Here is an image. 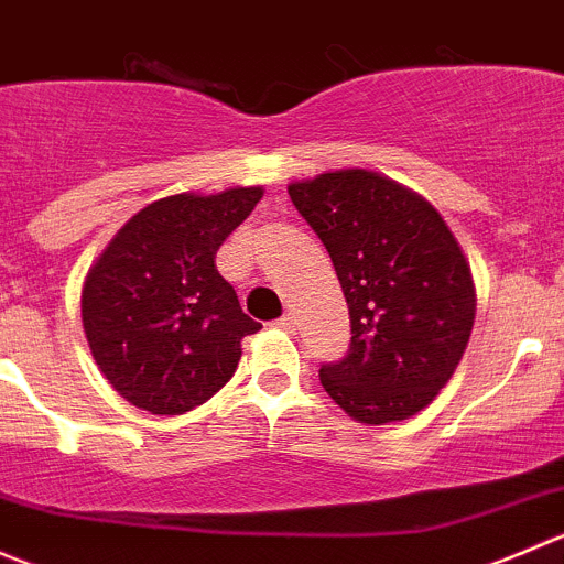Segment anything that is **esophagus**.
<instances>
[{
  "label": "esophagus",
  "instance_id": "1",
  "mask_svg": "<svg viewBox=\"0 0 564 564\" xmlns=\"http://www.w3.org/2000/svg\"><path fill=\"white\" fill-rule=\"evenodd\" d=\"M276 328H282V332H293V328H295V317L293 315H282L280 321H276Z\"/></svg>",
  "mask_w": 564,
  "mask_h": 564
}]
</instances>
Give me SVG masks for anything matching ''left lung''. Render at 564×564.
Instances as JSON below:
<instances>
[{"label":"left lung","mask_w":564,"mask_h":564,"mask_svg":"<svg viewBox=\"0 0 564 564\" xmlns=\"http://www.w3.org/2000/svg\"><path fill=\"white\" fill-rule=\"evenodd\" d=\"M288 194L348 301V354L321 365L323 389L365 425L420 414L471 337L477 295L458 241L425 197L378 172H323Z\"/></svg>","instance_id":"left-lung-1"}]
</instances>
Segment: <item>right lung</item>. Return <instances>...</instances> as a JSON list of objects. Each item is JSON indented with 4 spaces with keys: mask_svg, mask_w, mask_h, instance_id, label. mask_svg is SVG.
Returning a JSON list of instances; mask_svg holds the SVG:
<instances>
[{
    "mask_svg": "<svg viewBox=\"0 0 564 564\" xmlns=\"http://www.w3.org/2000/svg\"><path fill=\"white\" fill-rule=\"evenodd\" d=\"M260 197V186H236L155 199L95 260L82 323L95 365L131 405L186 414L232 378L260 323L243 315L216 252Z\"/></svg>",
    "mask_w": 564,
    "mask_h": 564,
    "instance_id": "1",
    "label": "right lung"
}]
</instances>
